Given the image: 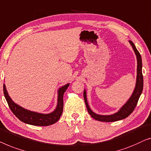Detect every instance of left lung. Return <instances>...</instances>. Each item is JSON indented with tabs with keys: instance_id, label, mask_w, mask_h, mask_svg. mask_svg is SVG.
I'll list each match as a JSON object with an SVG mask.
<instances>
[{
	"instance_id": "1",
	"label": "left lung",
	"mask_w": 151,
	"mask_h": 151,
	"mask_svg": "<svg viewBox=\"0 0 151 151\" xmlns=\"http://www.w3.org/2000/svg\"><path fill=\"white\" fill-rule=\"evenodd\" d=\"M131 45L132 46L133 49L134 50L135 55L137 57V81H136V86H135L134 92H133L132 96H131L130 99L127 102V103L119 110L117 113L113 114V115H109V116H101V115H98V114H95L93 112L92 110L90 109V107H89L88 101H87V98H86V90L83 92V97L85 100V103H86V105L88 109V113L90 114V116H92L93 118H94L95 120L101 121V122H115V121H118L120 120H122L125 118L128 117L130 114L133 111V110L135 109V107H136L137 102H138L139 98L141 95L142 90H143V75H142V57L140 55L138 50H137L136 47L134 45V44L131 41H129Z\"/></svg>"
}]
</instances>
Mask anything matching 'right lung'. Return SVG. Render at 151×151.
<instances>
[{"mask_svg":"<svg viewBox=\"0 0 151 151\" xmlns=\"http://www.w3.org/2000/svg\"><path fill=\"white\" fill-rule=\"evenodd\" d=\"M68 86L69 83H68L59 89L58 91V102H57L56 109L53 112L48 114H39L29 111L14 103L8 95L5 84L3 85V92L10 109L19 120L27 124L35 125V126H48L57 122L60 118L63 109V94Z\"/></svg>","mask_w":151,"mask_h":151,"instance_id":"add662e5","label":"right lung"}]
</instances>
